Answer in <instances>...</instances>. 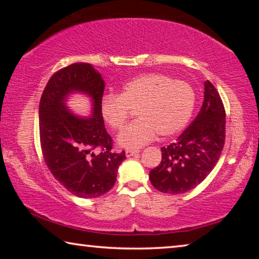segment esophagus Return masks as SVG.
Returning a JSON list of instances; mask_svg holds the SVG:
<instances>
[{
  "instance_id": "34e87169",
  "label": "esophagus",
  "mask_w": 259,
  "mask_h": 259,
  "mask_svg": "<svg viewBox=\"0 0 259 259\" xmlns=\"http://www.w3.org/2000/svg\"><path fill=\"white\" fill-rule=\"evenodd\" d=\"M139 154V151L138 150H128L125 151V156L126 157H131L134 155H138Z\"/></svg>"
}]
</instances>
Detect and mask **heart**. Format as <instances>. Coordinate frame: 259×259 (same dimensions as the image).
I'll list each match as a JSON object with an SVG mask.
<instances>
[{"label":"heart","instance_id":"b5f03b06","mask_svg":"<svg viewBox=\"0 0 259 259\" xmlns=\"http://www.w3.org/2000/svg\"><path fill=\"white\" fill-rule=\"evenodd\" d=\"M195 108V91L183 80H172L161 73L134 77L119 95H106L100 100V115L109 128L120 130L136 109L137 121L117 136L119 146L136 150L155 139L169 138L185 128Z\"/></svg>","mask_w":259,"mask_h":259}]
</instances>
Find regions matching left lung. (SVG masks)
Instances as JSON below:
<instances>
[{
    "instance_id": "obj_1",
    "label": "left lung",
    "mask_w": 259,
    "mask_h": 259,
    "mask_svg": "<svg viewBox=\"0 0 259 259\" xmlns=\"http://www.w3.org/2000/svg\"><path fill=\"white\" fill-rule=\"evenodd\" d=\"M225 144V109L216 88L204 82V99L198 116L177 140L162 147V160L150 171L157 191L182 194L202 183L222 154Z\"/></svg>"
}]
</instances>
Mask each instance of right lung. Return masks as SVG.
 <instances>
[{"label":"right lung","instance_id":"right-lung-1","mask_svg":"<svg viewBox=\"0 0 259 259\" xmlns=\"http://www.w3.org/2000/svg\"><path fill=\"white\" fill-rule=\"evenodd\" d=\"M105 82L97 69L75 63L50 77L38 107L43 157L54 177L75 196L94 199L114 186L125 153L112 151V138L100 115ZM91 98L92 114L78 116L67 106L69 96Z\"/></svg>","mask_w":259,"mask_h":259}]
</instances>
